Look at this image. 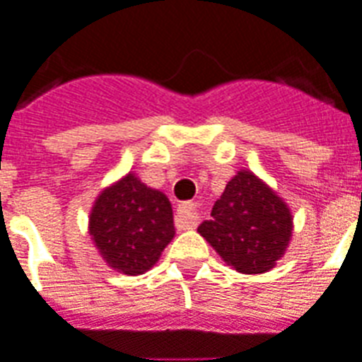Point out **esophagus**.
Here are the masks:
<instances>
[{"mask_svg":"<svg viewBox=\"0 0 362 362\" xmlns=\"http://www.w3.org/2000/svg\"><path fill=\"white\" fill-rule=\"evenodd\" d=\"M198 223V210H197V204L187 202L183 206H179L177 216H175V227L179 230H187L192 229V227H197Z\"/></svg>","mask_w":362,"mask_h":362,"instance_id":"esophagus-1","label":"esophagus"}]
</instances>
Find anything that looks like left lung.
Returning <instances> with one entry per match:
<instances>
[{
    "mask_svg": "<svg viewBox=\"0 0 362 362\" xmlns=\"http://www.w3.org/2000/svg\"><path fill=\"white\" fill-rule=\"evenodd\" d=\"M292 229L286 202L252 171L240 170L198 233L235 271L259 274L271 271L284 255Z\"/></svg>",
    "mask_w": 362,
    "mask_h": 362,
    "instance_id": "8db88e82",
    "label": "left lung"
}]
</instances>
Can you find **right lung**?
I'll list each match as a JSON object with an SVG mask.
<instances>
[{
    "label": "right lung",
    "instance_id": "obj_1",
    "mask_svg": "<svg viewBox=\"0 0 362 362\" xmlns=\"http://www.w3.org/2000/svg\"><path fill=\"white\" fill-rule=\"evenodd\" d=\"M89 235L108 267L124 274L146 273L175 236L170 200L127 173L97 197Z\"/></svg>",
    "mask_w": 362,
    "mask_h": 362
}]
</instances>
